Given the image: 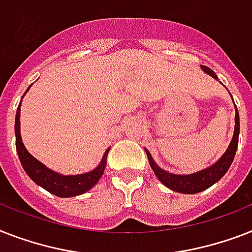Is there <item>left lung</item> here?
I'll list each match as a JSON object with an SVG mask.
<instances>
[{
  "instance_id": "obj_1",
  "label": "left lung",
  "mask_w": 252,
  "mask_h": 252,
  "mask_svg": "<svg viewBox=\"0 0 252 252\" xmlns=\"http://www.w3.org/2000/svg\"><path fill=\"white\" fill-rule=\"evenodd\" d=\"M201 68L204 69V72L208 73L209 76H212L213 78L217 80V76L215 74V72L212 70L211 68H208L205 65H201ZM238 136H239V115L238 110L235 107V128H234V134H233V140H231L230 145L227 148V150L225 152L222 157L220 158L219 161L216 162L215 165L211 166V167L205 168V170H201V171L196 172V174H191V175H174V174H170V172L162 170L157 166V163L153 161V158L150 156V153L148 150L146 152V156L149 158V163L153 168L154 174L157 175V178L161 180L162 183L165 184L166 187H168L172 191L180 192V193H197V192H201L204 189H207L211 186L219 182L221 178H222L226 171L229 170L230 165L233 163V159H234L235 152H237V148H238Z\"/></svg>"
}]
</instances>
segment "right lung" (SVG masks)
Instances as JSON below:
<instances>
[{"label":"right lung","instance_id":"add662e5","mask_svg":"<svg viewBox=\"0 0 252 252\" xmlns=\"http://www.w3.org/2000/svg\"><path fill=\"white\" fill-rule=\"evenodd\" d=\"M29 89L26 90V93L29 91ZM19 116H21V104L18 106L17 115H15V146H17V153L19 156V161H21L22 166L25 168V171L27 172V175L35 183L39 184L40 187H43L53 195L59 196V197H72V196L81 195L98 183V180L100 179V176L104 172V167H106L107 163V154H108L110 149L106 150L100 165L94 168L93 171L81 174V175H60V174L49 170L48 167H45L43 163H40L36 158H33L27 152L23 142H22Z\"/></svg>","mask_w":252,"mask_h":252}]
</instances>
